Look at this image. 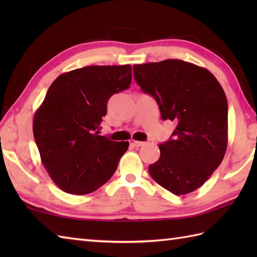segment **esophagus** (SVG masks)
<instances>
[{"label": "esophagus", "instance_id": "esophagus-1", "mask_svg": "<svg viewBox=\"0 0 257 257\" xmlns=\"http://www.w3.org/2000/svg\"><path fill=\"white\" fill-rule=\"evenodd\" d=\"M130 145L135 147V148H139V147L144 146L145 143H143V141H137V140H130Z\"/></svg>", "mask_w": 257, "mask_h": 257}]
</instances>
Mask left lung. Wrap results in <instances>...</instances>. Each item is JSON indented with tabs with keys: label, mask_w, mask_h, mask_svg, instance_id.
<instances>
[{
	"label": "left lung",
	"mask_w": 257,
	"mask_h": 257,
	"mask_svg": "<svg viewBox=\"0 0 257 257\" xmlns=\"http://www.w3.org/2000/svg\"><path fill=\"white\" fill-rule=\"evenodd\" d=\"M141 90L155 98L163 120L177 122L159 145L149 173L176 195L199 189L221 165L227 147V100L209 70L180 59L134 65Z\"/></svg>",
	"instance_id": "1"
}]
</instances>
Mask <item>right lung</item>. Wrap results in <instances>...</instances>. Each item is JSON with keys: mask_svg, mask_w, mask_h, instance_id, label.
Segmentation results:
<instances>
[{"mask_svg": "<svg viewBox=\"0 0 257 257\" xmlns=\"http://www.w3.org/2000/svg\"><path fill=\"white\" fill-rule=\"evenodd\" d=\"M132 66H87L53 81L37 109L33 134L46 171L59 189L88 194L116 171L128 141L99 136L107 102L129 88Z\"/></svg>", "mask_w": 257, "mask_h": 257, "instance_id": "right-lung-1", "label": "right lung"}]
</instances>
